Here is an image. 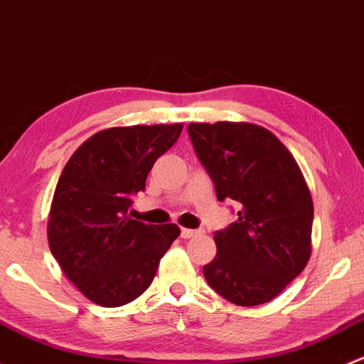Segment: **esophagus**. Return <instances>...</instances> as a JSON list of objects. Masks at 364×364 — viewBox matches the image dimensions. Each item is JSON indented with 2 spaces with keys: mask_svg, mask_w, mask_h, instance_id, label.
Segmentation results:
<instances>
[{
  "mask_svg": "<svg viewBox=\"0 0 364 364\" xmlns=\"http://www.w3.org/2000/svg\"><path fill=\"white\" fill-rule=\"evenodd\" d=\"M198 230H192V228H181V237L183 239H190V237H195Z\"/></svg>",
  "mask_w": 364,
  "mask_h": 364,
  "instance_id": "1",
  "label": "esophagus"
}]
</instances>
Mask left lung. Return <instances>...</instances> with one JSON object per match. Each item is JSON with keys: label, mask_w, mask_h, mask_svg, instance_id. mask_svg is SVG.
I'll use <instances>...</instances> for the list:
<instances>
[{"label": "left lung", "mask_w": 364, "mask_h": 364, "mask_svg": "<svg viewBox=\"0 0 364 364\" xmlns=\"http://www.w3.org/2000/svg\"><path fill=\"white\" fill-rule=\"evenodd\" d=\"M188 136L218 200L239 204L237 221L214 232L218 251L205 281L240 307L267 304L311 256L314 208L300 167L259 125L190 124Z\"/></svg>", "instance_id": "8db88e82"}]
</instances>
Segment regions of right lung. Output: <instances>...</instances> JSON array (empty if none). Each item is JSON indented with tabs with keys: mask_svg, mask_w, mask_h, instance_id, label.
<instances>
[{
	"mask_svg": "<svg viewBox=\"0 0 364 364\" xmlns=\"http://www.w3.org/2000/svg\"><path fill=\"white\" fill-rule=\"evenodd\" d=\"M183 125H134L87 139L64 167L48 218V246L73 284L94 304L120 307L151 284L178 225L127 216L148 172Z\"/></svg>",
	"mask_w": 364,
	"mask_h": 364,
	"instance_id": "add662e5",
	"label": "right lung"
}]
</instances>
